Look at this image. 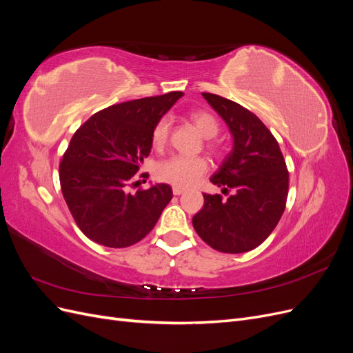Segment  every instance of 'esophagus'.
I'll return each instance as SVG.
<instances>
[{
    "label": "esophagus",
    "instance_id": "1",
    "mask_svg": "<svg viewBox=\"0 0 353 353\" xmlns=\"http://www.w3.org/2000/svg\"><path fill=\"white\" fill-rule=\"evenodd\" d=\"M184 188H181V187H174L172 188V193L175 194V196H181V194H184Z\"/></svg>",
    "mask_w": 353,
    "mask_h": 353
}]
</instances>
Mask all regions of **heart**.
Returning <instances> with one entry per match:
<instances>
[{
    "mask_svg": "<svg viewBox=\"0 0 353 353\" xmlns=\"http://www.w3.org/2000/svg\"><path fill=\"white\" fill-rule=\"evenodd\" d=\"M190 121L197 128V131L205 138H215L219 134V122L215 116L205 110H196L190 113ZM170 123L166 117L157 121L152 131V144L156 148H163L169 138ZM209 150L216 152L218 148L213 143L208 144ZM209 163L203 157L172 156L156 168V176L163 183L172 184L174 187L188 188L197 184L200 178L208 172Z\"/></svg>",
    "mask_w": 353,
    "mask_h": 353,
    "instance_id": "obj_1",
    "label": "heart"
}]
</instances>
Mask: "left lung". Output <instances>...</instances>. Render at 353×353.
I'll return each mask as SVG.
<instances>
[{
    "label": "left lung",
    "instance_id": "1",
    "mask_svg": "<svg viewBox=\"0 0 353 353\" xmlns=\"http://www.w3.org/2000/svg\"><path fill=\"white\" fill-rule=\"evenodd\" d=\"M230 128L234 145L210 181L222 193L203 194L193 216L200 239L222 253H244L268 239L285 209L288 170L275 137L258 116L236 101L203 92Z\"/></svg>",
    "mask_w": 353,
    "mask_h": 353
}]
</instances>
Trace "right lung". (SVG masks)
<instances>
[{"label": "right lung", "instance_id": "1", "mask_svg": "<svg viewBox=\"0 0 353 353\" xmlns=\"http://www.w3.org/2000/svg\"><path fill=\"white\" fill-rule=\"evenodd\" d=\"M184 92L125 101L78 128L59 168L63 197L79 230L94 243L122 249L153 230L172 199L156 184L131 193L134 175L152 150L153 126ZM148 178V174H141Z\"/></svg>", "mask_w": 353, "mask_h": 353}]
</instances>
